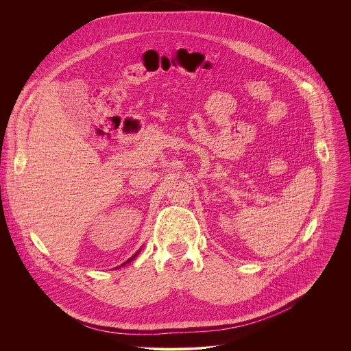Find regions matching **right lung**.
Listing matches in <instances>:
<instances>
[{"mask_svg": "<svg viewBox=\"0 0 351 351\" xmlns=\"http://www.w3.org/2000/svg\"><path fill=\"white\" fill-rule=\"evenodd\" d=\"M138 253H139V252H138ZM138 253H135V254H134V256H132V257H131V258H130V260H128V261H125V263H124V264H128V263H130V261H132V258H135V257H136V256H138ZM124 264H123V265H124Z\"/></svg>", "mask_w": 351, "mask_h": 351, "instance_id": "obj_1", "label": "right lung"}]
</instances>
